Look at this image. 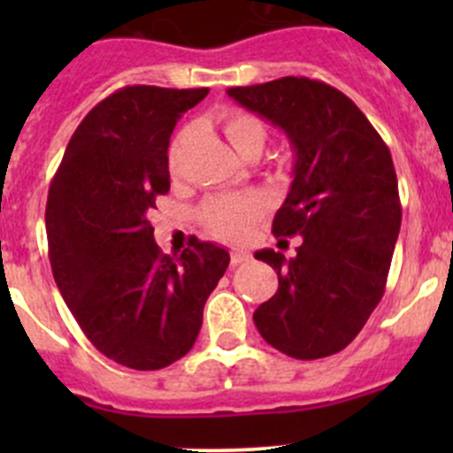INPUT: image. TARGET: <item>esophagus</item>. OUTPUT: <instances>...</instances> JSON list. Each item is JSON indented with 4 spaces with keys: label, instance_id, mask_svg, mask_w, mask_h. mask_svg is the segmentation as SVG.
<instances>
[{
    "label": "esophagus",
    "instance_id": "34e87169",
    "mask_svg": "<svg viewBox=\"0 0 453 453\" xmlns=\"http://www.w3.org/2000/svg\"><path fill=\"white\" fill-rule=\"evenodd\" d=\"M248 260H250V254L243 252V250H234V252L230 254L232 267H236V265H241V263H248Z\"/></svg>",
    "mask_w": 453,
    "mask_h": 453
}]
</instances>
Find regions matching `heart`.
I'll use <instances>...</instances> for the list:
<instances>
[{
    "label": "heart",
    "mask_w": 453,
    "mask_h": 453,
    "mask_svg": "<svg viewBox=\"0 0 453 453\" xmlns=\"http://www.w3.org/2000/svg\"><path fill=\"white\" fill-rule=\"evenodd\" d=\"M221 129L230 144L239 150L243 157L248 155H260L265 142H267V125L263 118L245 109H227L221 113ZM184 142V134L180 135L171 146L168 162L175 171L177 157H180V146ZM265 199L256 193L230 195V197L210 199L201 208V221L205 223L210 232L227 241H241L250 232L252 223L263 214Z\"/></svg>",
    "instance_id": "obj_1"
}]
</instances>
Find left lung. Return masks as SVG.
<instances>
[{
  "label": "left lung",
  "instance_id": "8db88e82",
  "mask_svg": "<svg viewBox=\"0 0 453 453\" xmlns=\"http://www.w3.org/2000/svg\"><path fill=\"white\" fill-rule=\"evenodd\" d=\"M227 96L280 127L294 146V181L272 232L303 243L294 258L254 254L278 273V291L254 311L256 328L289 357L340 353L386 291L401 227L390 150L362 109L322 81L285 76L230 87Z\"/></svg>",
  "mask_w": 453,
  "mask_h": 453
}]
</instances>
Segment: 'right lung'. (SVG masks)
Here are the masks:
<instances>
[{
	"instance_id": "right-lung-1",
	"label": "right lung",
	"mask_w": 453,
	"mask_h": 453,
	"mask_svg": "<svg viewBox=\"0 0 453 453\" xmlns=\"http://www.w3.org/2000/svg\"><path fill=\"white\" fill-rule=\"evenodd\" d=\"M205 96L208 87L113 91L83 118L50 184L45 232L58 291L87 340L127 368L184 357L230 265L226 250L199 239L164 254L149 221L171 190L173 129Z\"/></svg>"
}]
</instances>
